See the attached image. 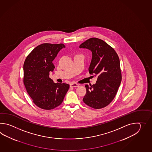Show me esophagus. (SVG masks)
I'll use <instances>...</instances> for the list:
<instances>
[{
    "instance_id": "34e87169",
    "label": "esophagus",
    "mask_w": 152,
    "mask_h": 152,
    "mask_svg": "<svg viewBox=\"0 0 152 152\" xmlns=\"http://www.w3.org/2000/svg\"><path fill=\"white\" fill-rule=\"evenodd\" d=\"M78 86H79V85L77 83H72L70 84V87H77Z\"/></svg>"
}]
</instances>
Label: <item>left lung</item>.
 I'll return each instance as SVG.
<instances>
[{"instance_id":"8db88e82","label":"left lung","mask_w":152,"mask_h":152,"mask_svg":"<svg viewBox=\"0 0 152 152\" xmlns=\"http://www.w3.org/2000/svg\"><path fill=\"white\" fill-rule=\"evenodd\" d=\"M79 47L92 53L88 70L91 75L98 77L96 84L85 85L86 94L83 102L96 109L105 107L114 99L122 80L119 57L113 47L98 38L88 39Z\"/></svg>"}]
</instances>
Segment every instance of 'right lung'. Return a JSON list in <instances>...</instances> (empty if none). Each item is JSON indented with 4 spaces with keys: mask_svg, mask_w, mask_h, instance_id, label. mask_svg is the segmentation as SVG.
<instances>
[{
    "mask_svg": "<svg viewBox=\"0 0 152 152\" xmlns=\"http://www.w3.org/2000/svg\"><path fill=\"white\" fill-rule=\"evenodd\" d=\"M65 45L63 43H43L34 49L23 65V83L37 107L52 110L62 103L69 88L68 84L54 83L49 72L55 66L53 61Z\"/></svg>",
    "mask_w": 152,
    "mask_h": 152,
    "instance_id": "add662e5",
    "label": "right lung"
}]
</instances>
